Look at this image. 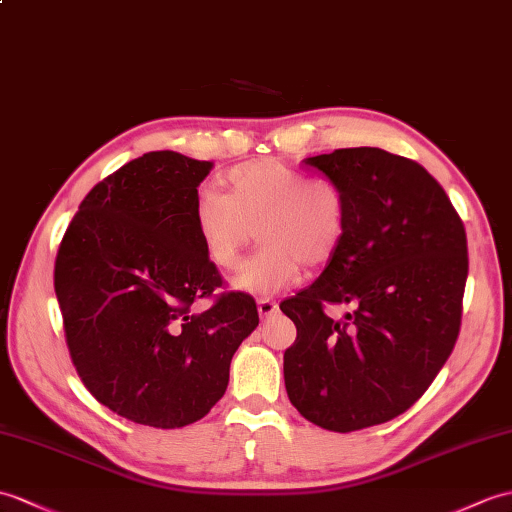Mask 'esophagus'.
<instances>
[{"label":"esophagus","instance_id":"obj_1","mask_svg":"<svg viewBox=\"0 0 512 512\" xmlns=\"http://www.w3.org/2000/svg\"><path fill=\"white\" fill-rule=\"evenodd\" d=\"M277 310H279V305L272 299H259L257 301V312H259L261 318H270L272 314H277Z\"/></svg>","mask_w":512,"mask_h":512}]
</instances>
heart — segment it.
<instances>
[{"label":"heart","instance_id":"obj_1","mask_svg":"<svg viewBox=\"0 0 512 512\" xmlns=\"http://www.w3.org/2000/svg\"><path fill=\"white\" fill-rule=\"evenodd\" d=\"M229 194L202 189L194 218L211 264H237L257 227L259 251L242 261L233 288L275 294L301 279V264L323 266L336 257L349 229L342 189L310 178L279 159H257L229 170Z\"/></svg>","mask_w":512,"mask_h":512}]
</instances>
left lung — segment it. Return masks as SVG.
Masks as SVG:
<instances>
[{"label": "left lung", "instance_id": "obj_1", "mask_svg": "<svg viewBox=\"0 0 512 512\" xmlns=\"http://www.w3.org/2000/svg\"><path fill=\"white\" fill-rule=\"evenodd\" d=\"M303 163L342 189L349 229L320 277L279 305L296 325L283 379L307 421L344 434L406 412L454 351L467 233L417 161L342 148ZM327 304L352 312L336 321Z\"/></svg>", "mask_w": 512, "mask_h": 512}]
</instances>
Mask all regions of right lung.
I'll list each match as a JSON object with an SVG mask.
<instances>
[{"label":"right lung","instance_id":"1","mask_svg":"<svg viewBox=\"0 0 512 512\" xmlns=\"http://www.w3.org/2000/svg\"><path fill=\"white\" fill-rule=\"evenodd\" d=\"M213 168L148 152L80 202L54 264L71 362L91 395L120 417L174 430L205 417L229 366L259 325L253 296L222 292L196 227L198 185Z\"/></svg>","mask_w":512,"mask_h":512}]
</instances>
